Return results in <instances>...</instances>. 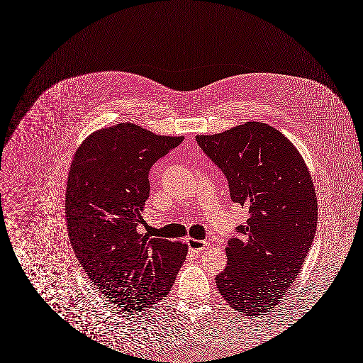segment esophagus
Masks as SVG:
<instances>
[{
    "instance_id": "obj_1",
    "label": "esophagus",
    "mask_w": 363,
    "mask_h": 363,
    "mask_svg": "<svg viewBox=\"0 0 363 363\" xmlns=\"http://www.w3.org/2000/svg\"><path fill=\"white\" fill-rule=\"evenodd\" d=\"M189 250L191 253H200L202 250H206L209 248V242L208 241H200V240H194V238H188Z\"/></svg>"
}]
</instances>
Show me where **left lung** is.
Wrapping results in <instances>:
<instances>
[{
  "label": "left lung",
  "mask_w": 363,
  "mask_h": 363,
  "mask_svg": "<svg viewBox=\"0 0 363 363\" xmlns=\"http://www.w3.org/2000/svg\"><path fill=\"white\" fill-rule=\"evenodd\" d=\"M196 140L225 174L230 199L250 209L242 238L228 241L216 277L223 298L245 316L269 313L299 275L313 245L318 201L298 149L279 130L247 122Z\"/></svg>",
  "instance_id": "left-lung-1"
}]
</instances>
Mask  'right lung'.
I'll use <instances>...</instances> for the list:
<instances>
[{"instance_id": "right-lung-1", "label": "right lung", "mask_w": 363, "mask_h": 363, "mask_svg": "<svg viewBox=\"0 0 363 363\" xmlns=\"http://www.w3.org/2000/svg\"><path fill=\"white\" fill-rule=\"evenodd\" d=\"M182 140L134 123L111 125L86 138L69 167L65 217L76 257L100 294L127 313L166 298L188 255L186 244L137 230L151 166Z\"/></svg>"}]
</instances>
